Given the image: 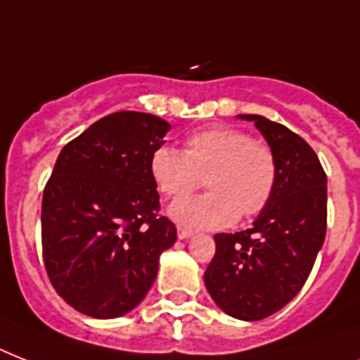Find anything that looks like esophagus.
Returning a JSON list of instances; mask_svg holds the SVG:
<instances>
[{
	"instance_id": "1",
	"label": "esophagus",
	"mask_w": 360,
	"mask_h": 360,
	"mask_svg": "<svg viewBox=\"0 0 360 360\" xmlns=\"http://www.w3.org/2000/svg\"><path fill=\"white\" fill-rule=\"evenodd\" d=\"M192 236H194V233H192L191 230H185V228H179V230H177V237H179V239H188V237Z\"/></svg>"
}]
</instances>
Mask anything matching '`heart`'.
Instances as JSON below:
<instances>
[{
  "label": "heart",
  "mask_w": 360,
  "mask_h": 360,
  "mask_svg": "<svg viewBox=\"0 0 360 360\" xmlns=\"http://www.w3.org/2000/svg\"><path fill=\"white\" fill-rule=\"evenodd\" d=\"M149 172L166 198L188 194L203 175L209 192L169 207V217L186 230H222L237 217H256L267 207L278 185L273 147L228 124L194 130L185 138L183 151L157 147L149 158Z\"/></svg>",
  "instance_id": "b5f03b06"
}]
</instances>
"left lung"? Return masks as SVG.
Masks as SVG:
<instances>
[{"instance_id": "left-lung-1", "label": "left lung", "mask_w": 360, "mask_h": 360, "mask_svg": "<svg viewBox=\"0 0 360 360\" xmlns=\"http://www.w3.org/2000/svg\"><path fill=\"white\" fill-rule=\"evenodd\" d=\"M273 147L278 185L250 230L217 233L203 274L213 301L231 318L265 319L301 291L327 230V175L314 149L288 127L246 114Z\"/></svg>"}]
</instances>
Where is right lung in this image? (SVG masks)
<instances>
[{
    "instance_id": "1",
    "label": "right lung",
    "mask_w": 360,
    "mask_h": 360,
    "mask_svg": "<svg viewBox=\"0 0 360 360\" xmlns=\"http://www.w3.org/2000/svg\"><path fill=\"white\" fill-rule=\"evenodd\" d=\"M168 130L157 115L115 112L59 153L42 192V259L78 312L110 319L138 307L177 239L149 172Z\"/></svg>"
}]
</instances>
